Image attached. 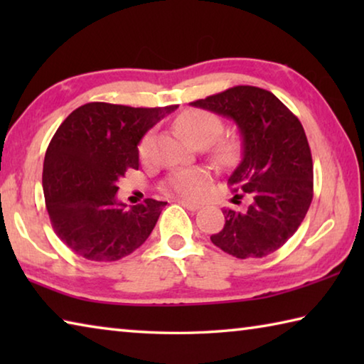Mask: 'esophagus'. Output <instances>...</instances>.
Here are the masks:
<instances>
[{
    "label": "esophagus",
    "instance_id": "obj_1",
    "mask_svg": "<svg viewBox=\"0 0 364 364\" xmlns=\"http://www.w3.org/2000/svg\"><path fill=\"white\" fill-rule=\"evenodd\" d=\"M178 204L183 205L184 208H188V210H191V212H196V210H199V208H200V205L196 204V202H189V200H184V199H178Z\"/></svg>",
    "mask_w": 364,
    "mask_h": 364
}]
</instances>
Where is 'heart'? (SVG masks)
I'll return each instance as SVG.
<instances>
[{"mask_svg": "<svg viewBox=\"0 0 364 364\" xmlns=\"http://www.w3.org/2000/svg\"><path fill=\"white\" fill-rule=\"evenodd\" d=\"M175 127L176 130L180 132L181 136L186 138L189 143H193L197 147H205L208 144H212L213 141H217L220 138V134L223 133L225 128L223 120H221L217 114L204 109L184 110V112L176 119ZM152 146L154 134L147 133L139 143V156L143 159L149 157L152 152ZM232 143L225 141V143H220L215 147L213 156L217 160L223 162V160H228L232 156ZM207 180V173L200 168L176 170L168 178V188L173 189L178 194L194 199V197H199L202 194Z\"/></svg>", "mask_w": 364, "mask_h": 364, "instance_id": "b5f03b06", "label": "heart"}]
</instances>
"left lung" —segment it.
Listing matches in <instances>:
<instances>
[{
  "instance_id": "1",
  "label": "left lung",
  "mask_w": 364,
  "mask_h": 364,
  "mask_svg": "<svg viewBox=\"0 0 364 364\" xmlns=\"http://www.w3.org/2000/svg\"><path fill=\"white\" fill-rule=\"evenodd\" d=\"M191 106L230 117L242 136V160L228 178L244 210L225 208L212 242L236 258H262L282 247L310 208L313 160L300 120L271 91L239 85ZM232 199V200H234Z\"/></svg>"
}]
</instances>
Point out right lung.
<instances>
[{
	"label": "right lung",
	"mask_w": 364,
	"mask_h": 364,
	"mask_svg": "<svg viewBox=\"0 0 364 364\" xmlns=\"http://www.w3.org/2000/svg\"><path fill=\"white\" fill-rule=\"evenodd\" d=\"M178 106L130 107L88 102L67 117L49 143L43 193L53 230L67 247L93 262H115L146 242L167 202L117 200V181L138 170V144Z\"/></svg>",
	"instance_id": "obj_1"
}]
</instances>
